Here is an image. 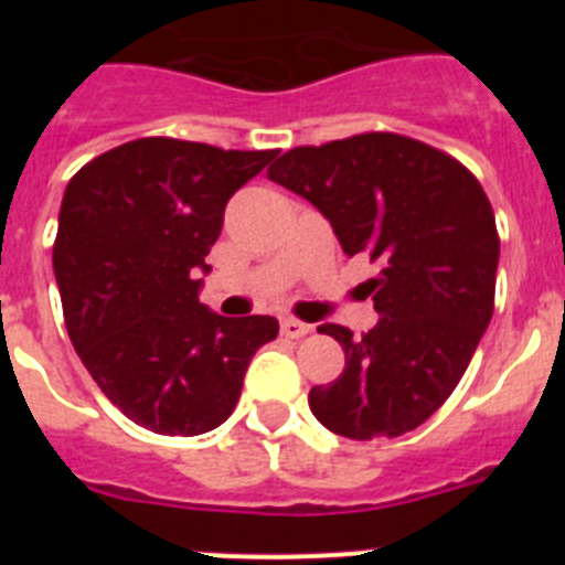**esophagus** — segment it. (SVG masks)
Here are the masks:
<instances>
[{
	"instance_id": "34e87169",
	"label": "esophagus",
	"mask_w": 565,
	"mask_h": 565,
	"mask_svg": "<svg viewBox=\"0 0 565 565\" xmlns=\"http://www.w3.org/2000/svg\"><path fill=\"white\" fill-rule=\"evenodd\" d=\"M279 331H282V337L288 339H302L306 333H311V326L299 322V319H282V322H279Z\"/></svg>"
}]
</instances>
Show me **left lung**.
Returning a JSON list of instances; mask_svg holds the SVG:
<instances>
[{"instance_id":"1","label":"left lung","mask_w":565,"mask_h":565,"mask_svg":"<svg viewBox=\"0 0 565 565\" xmlns=\"http://www.w3.org/2000/svg\"><path fill=\"white\" fill-rule=\"evenodd\" d=\"M268 178L331 221L382 319L362 339L326 322L344 351L342 376L308 393L328 430L356 441L416 430L461 382L495 308L498 228L481 183L436 147L364 132L277 158Z\"/></svg>"}]
</instances>
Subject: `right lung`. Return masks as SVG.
<instances>
[{"mask_svg": "<svg viewBox=\"0 0 565 565\" xmlns=\"http://www.w3.org/2000/svg\"><path fill=\"white\" fill-rule=\"evenodd\" d=\"M277 149L239 152L138 138L67 183L53 271L73 348L104 396L161 436H201L232 416L274 317H221L198 274L223 212Z\"/></svg>", "mask_w": 565, "mask_h": 565, "instance_id": "obj_1", "label": "right lung"}]
</instances>
